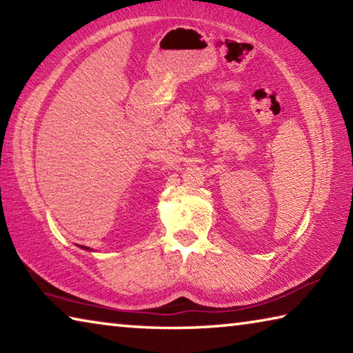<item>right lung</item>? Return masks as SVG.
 <instances>
[{"mask_svg":"<svg viewBox=\"0 0 353 353\" xmlns=\"http://www.w3.org/2000/svg\"><path fill=\"white\" fill-rule=\"evenodd\" d=\"M83 249H87V248H85V246H83Z\"/></svg>","mask_w":353,"mask_h":353,"instance_id":"obj_1","label":"right lung"}]
</instances>
